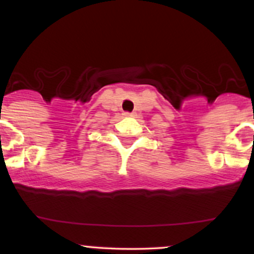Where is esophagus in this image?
I'll return each mask as SVG.
<instances>
[{
  "label": "esophagus",
  "mask_w": 254,
  "mask_h": 254,
  "mask_svg": "<svg viewBox=\"0 0 254 254\" xmlns=\"http://www.w3.org/2000/svg\"><path fill=\"white\" fill-rule=\"evenodd\" d=\"M123 116H125V117H131L132 113H129V112H124V113H123Z\"/></svg>",
  "instance_id": "34e87169"
}]
</instances>
